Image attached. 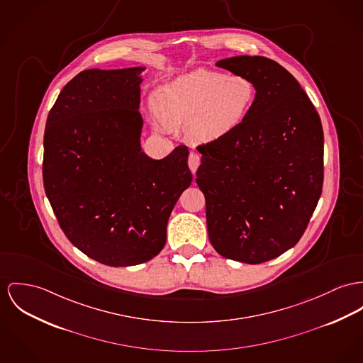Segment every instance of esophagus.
Returning <instances> with one entry per match:
<instances>
[{"mask_svg": "<svg viewBox=\"0 0 363 363\" xmlns=\"http://www.w3.org/2000/svg\"><path fill=\"white\" fill-rule=\"evenodd\" d=\"M188 164H189V168H191V171L195 174L196 171H197V168H199V164H200V156L195 153V152H192L191 155H189V157H188Z\"/></svg>", "mask_w": 363, "mask_h": 363, "instance_id": "34e87169", "label": "esophagus"}]
</instances>
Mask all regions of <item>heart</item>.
I'll list each match as a JSON object with an SVG mask.
<instances>
[{"label": "heart", "mask_w": 363, "mask_h": 363, "mask_svg": "<svg viewBox=\"0 0 363 363\" xmlns=\"http://www.w3.org/2000/svg\"><path fill=\"white\" fill-rule=\"evenodd\" d=\"M255 96V85L246 76L197 69L157 86L152 106L168 128H186L192 142L208 143L238 130Z\"/></svg>", "instance_id": "obj_1"}]
</instances>
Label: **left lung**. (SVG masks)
Segmentation results:
<instances>
[{"instance_id":"left-lung-1","label":"left lung","mask_w":363,"mask_h":363,"mask_svg":"<svg viewBox=\"0 0 363 363\" xmlns=\"http://www.w3.org/2000/svg\"><path fill=\"white\" fill-rule=\"evenodd\" d=\"M257 89L243 124L199 147L196 182L208 239L225 258L261 264L300 240L323 185V130L306 91L278 62L232 56L216 63Z\"/></svg>"}]
</instances>
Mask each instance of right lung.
Wrapping results in <instances>:
<instances>
[{
  "mask_svg": "<svg viewBox=\"0 0 363 363\" xmlns=\"http://www.w3.org/2000/svg\"><path fill=\"white\" fill-rule=\"evenodd\" d=\"M143 66L88 69L65 85L48 114L43 178L67 239L109 267L163 250L169 214L194 175L188 147L164 159L140 146Z\"/></svg>",
  "mask_w": 363,
  "mask_h": 363,
  "instance_id": "right-lung-1",
  "label": "right lung"
}]
</instances>
